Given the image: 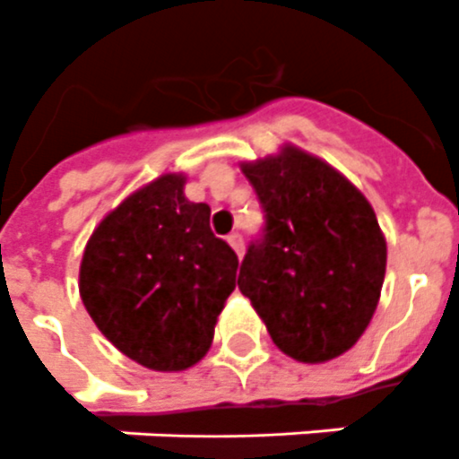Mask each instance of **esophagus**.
I'll return each instance as SVG.
<instances>
[{"instance_id": "34e87169", "label": "esophagus", "mask_w": 459, "mask_h": 459, "mask_svg": "<svg viewBox=\"0 0 459 459\" xmlns=\"http://www.w3.org/2000/svg\"><path fill=\"white\" fill-rule=\"evenodd\" d=\"M226 240H229L230 247H233L238 257H240V255H243V238H240V233H230V236L226 238Z\"/></svg>"}]
</instances>
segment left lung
Listing matches in <instances>:
<instances>
[{
    "mask_svg": "<svg viewBox=\"0 0 459 459\" xmlns=\"http://www.w3.org/2000/svg\"><path fill=\"white\" fill-rule=\"evenodd\" d=\"M266 212L238 286L281 352L321 364L355 345L377 312L385 276V236L369 200L338 169L281 145L243 161Z\"/></svg>",
    "mask_w": 459,
    "mask_h": 459,
    "instance_id": "obj_1",
    "label": "left lung"
}]
</instances>
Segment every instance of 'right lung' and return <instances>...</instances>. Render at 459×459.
<instances>
[{
	"label": "right lung",
	"instance_id": "1",
	"mask_svg": "<svg viewBox=\"0 0 459 459\" xmlns=\"http://www.w3.org/2000/svg\"><path fill=\"white\" fill-rule=\"evenodd\" d=\"M186 173H161L92 230L78 290L104 338L152 371L207 355L236 290L238 257L209 229V204L186 197Z\"/></svg>",
	"mask_w": 459,
	"mask_h": 459
}]
</instances>
